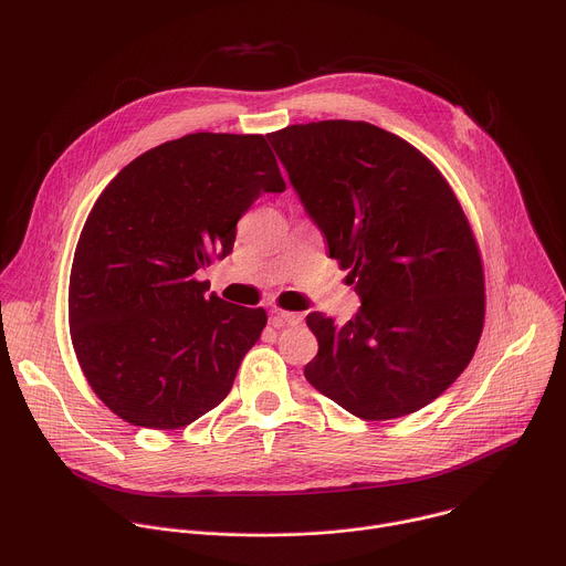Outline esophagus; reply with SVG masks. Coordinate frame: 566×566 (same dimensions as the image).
<instances>
[{
    "instance_id": "esophagus-1",
    "label": "esophagus",
    "mask_w": 566,
    "mask_h": 566,
    "mask_svg": "<svg viewBox=\"0 0 566 566\" xmlns=\"http://www.w3.org/2000/svg\"><path fill=\"white\" fill-rule=\"evenodd\" d=\"M297 322H302V315L300 313H293V311H280L275 308L271 313V325L273 327H286V325H297Z\"/></svg>"
}]
</instances>
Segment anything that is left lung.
I'll return each mask as SVG.
<instances>
[{
	"label": "left lung",
	"instance_id": "left-lung-1",
	"mask_svg": "<svg viewBox=\"0 0 566 566\" xmlns=\"http://www.w3.org/2000/svg\"><path fill=\"white\" fill-rule=\"evenodd\" d=\"M329 255L363 300L338 327L308 313L306 380L365 421L412 415L468 367L486 313L468 217L428 156L363 120L266 134Z\"/></svg>",
	"mask_w": 566,
	"mask_h": 566
}]
</instances>
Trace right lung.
<instances>
[{
    "label": "right lung",
    "mask_w": 566,
    "mask_h": 566,
    "mask_svg": "<svg viewBox=\"0 0 566 566\" xmlns=\"http://www.w3.org/2000/svg\"><path fill=\"white\" fill-rule=\"evenodd\" d=\"M262 134L197 132L147 149L80 232L69 329L87 382L123 421L179 430L228 396L266 311L230 304L197 273L232 251L262 192H284Z\"/></svg>",
    "instance_id": "1"
}]
</instances>
